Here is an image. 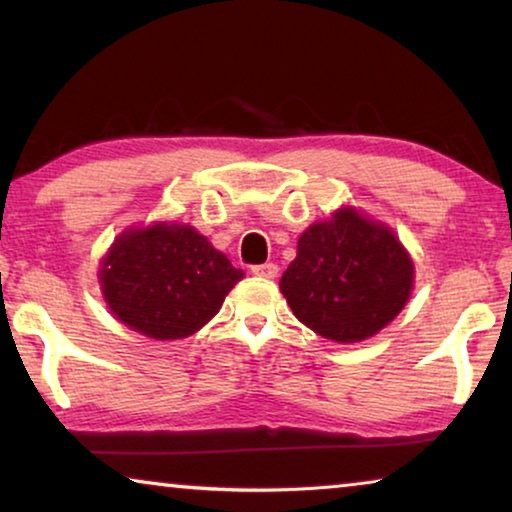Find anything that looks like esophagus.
<instances>
[{
	"mask_svg": "<svg viewBox=\"0 0 512 512\" xmlns=\"http://www.w3.org/2000/svg\"><path fill=\"white\" fill-rule=\"evenodd\" d=\"M251 274H256V277H263V279H274L279 274V268L274 263H263V265H254V268H251Z\"/></svg>",
	"mask_w": 512,
	"mask_h": 512,
	"instance_id": "34e87169",
	"label": "esophagus"
}]
</instances>
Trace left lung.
I'll return each instance as SVG.
<instances>
[{
	"label": "left lung",
	"mask_w": 512,
	"mask_h": 512,
	"mask_svg": "<svg viewBox=\"0 0 512 512\" xmlns=\"http://www.w3.org/2000/svg\"><path fill=\"white\" fill-rule=\"evenodd\" d=\"M416 268L381 221L339 207L311 224L279 281L288 307L316 335L337 344L365 342L404 309Z\"/></svg>",
	"instance_id": "obj_1"
}]
</instances>
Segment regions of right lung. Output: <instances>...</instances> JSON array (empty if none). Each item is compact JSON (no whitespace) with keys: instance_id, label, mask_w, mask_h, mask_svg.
<instances>
[{"instance_id":"1","label":"right lung","mask_w":512,"mask_h":512,"mask_svg":"<svg viewBox=\"0 0 512 512\" xmlns=\"http://www.w3.org/2000/svg\"><path fill=\"white\" fill-rule=\"evenodd\" d=\"M242 277L205 235L180 221L127 228L99 268L103 300L117 321L159 342L201 330Z\"/></svg>"}]
</instances>
